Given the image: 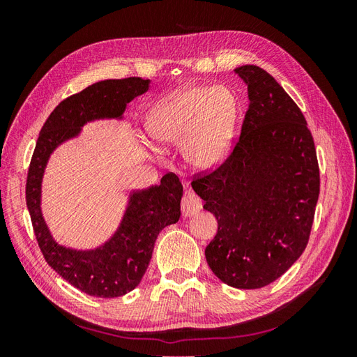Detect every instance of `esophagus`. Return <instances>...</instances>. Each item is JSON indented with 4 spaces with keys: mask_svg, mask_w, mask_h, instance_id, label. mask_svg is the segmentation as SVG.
Segmentation results:
<instances>
[{
    "mask_svg": "<svg viewBox=\"0 0 357 357\" xmlns=\"http://www.w3.org/2000/svg\"><path fill=\"white\" fill-rule=\"evenodd\" d=\"M202 208V202L198 195L192 192H188L181 199V214L183 218H192Z\"/></svg>",
    "mask_w": 357,
    "mask_h": 357,
    "instance_id": "esophagus-1",
    "label": "esophagus"
}]
</instances>
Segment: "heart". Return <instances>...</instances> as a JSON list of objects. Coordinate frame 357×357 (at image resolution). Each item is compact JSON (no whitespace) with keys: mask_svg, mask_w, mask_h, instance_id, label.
<instances>
[{"mask_svg":"<svg viewBox=\"0 0 357 357\" xmlns=\"http://www.w3.org/2000/svg\"><path fill=\"white\" fill-rule=\"evenodd\" d=\"M236 98L225 86H190L168 95L147 117V131L162 146H183L197 169L218 167L228 156Z\"/></svg>","mask_w":357,"mask_h":357,"instance_id":"obj_1","label":"heart"}]
</instances>
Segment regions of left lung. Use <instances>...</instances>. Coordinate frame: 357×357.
Wrapping results in <instances>:
<instances>
[{
    "instance_id": "obj_1",
    "label": "left lung",
    "mask_w": 357,
    "mask_h": 357,
    "mask_svg": "<svg viewBox=\"0 0 357 357\" xmlns=\"http://www.w3.org/2000/svg\"><path fill=\"white\" fill-rule=\"evenodd\" d=\"M248 109L231 155L192 188L218 219L205 248L214 275L236 289L275 282L305 250L320 192L314 139L304 114L271 74L235 68Z\"/></svg>"
}]
</instances>
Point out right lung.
I'll use <instances>...</instances> for the list:
<instances>
[{
    "label": "right lung",
    "instance_id": "obj_1",
    "mask_svg": "<svg viewBox=\"0 0 357 357\" xmlns=\"http://www.w3.org/2000/svg\"><path fill=\"white\" fill-rule=\"evenodd\" d=\"M150 80L128 77L98 82L59 102L43 125L26 178V207L40 250L55 271L91 296L116 298L135 289L152 259L159 232L180 219L183 186L168 172L160 185L131 192L117 231L92 250L58 244L41 213V181L50 155L98 119H122L126 104L149 91Z\"/></svg>",
    "mask_w": 357,
    "mask_h": 357
}]
</instances>
